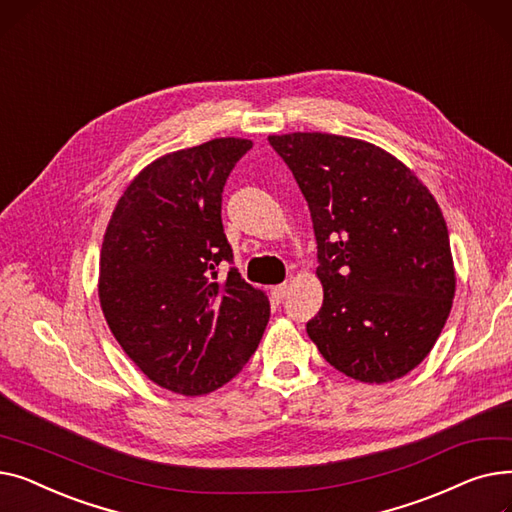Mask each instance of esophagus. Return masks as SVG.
<instances>
[{
    "instance_id": "34e87169",
    "label": "esophagus",
    "mask_w": 512,
    "mask_h": 512,
    "mask_svg": "<svg viewBox=\"0 0 512 512\" xmlns=\"http://www.w3.org/2000/svg\"><path fill=\"white\" fill-rule=\"evenodd\" d=\"M286 290H288V286H286V284H278V286H274V288H272V294H274V299H276L278 303L286 297Z\"/></svg>"
}]
</instances>
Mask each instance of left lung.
<instances>
[{
    "label": "left lung",
    "instance_id": "1",
    "mask_svg": "<svg viewBox=\"0 0 512 512\" xmlns=\"http://www.w3.org/2000/svg\"><path fill=\"white\" fill-rule=\"evenodd\" d=\"M309 205L324 305L307 321L319 353L367 384L415 369L454 299L444 215L423 182L365 141L326 132L274 134Z\"/></svg>",
    "mask_w": 512,
    "mask_h": 512
}]
</instances>
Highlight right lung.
<instances>
[{
	"label": "right lung",
	"instance_id": "add662e5",
	"mask_svg": "<svg viewBox=\"0 0 512 512\" xmlns=\"http://www.w3.org/2000/svg\"><path fill=\"white\" fill-rule=\"evenodd\" d=\"M247 139H213L155 159L107 224L99 301L107 326L151 382L199 396L230 382L270 319L242 280L222 224V193Z\"/></svg>",
	"mask_w": 512,
	"mask_h": 512
}]
</instances>
